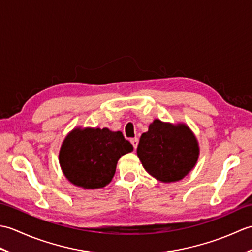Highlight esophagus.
Instances as JSON below:
<instances>
[{"instance_id":"obj_1","label":"esophagus","mask_w":252,"mask_h":252,"mask_svg":"<svg viewBox=\"0 0 252 252\" xmlns=\"http://www.w3.org/2000/svg\"><path fill=\"white\" fill-rule=\"evenodd\" d=\"M131 143H132L133 147H134V149H136V147H137V144H138V138H137V137H135V138H132V140H131Z\"/></svg>"}]
</instances>
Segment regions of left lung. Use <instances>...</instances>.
Wrapping results in <instances>:
<instances>
[{"label": "left lung", "mask_w": 252, "mask_h": 252, "mask_svg": "<svg viewBox=\"0 0 252 252\" xmlns=\"http://www.w3.org/2000/svg\"><path fill=\"white\" fill-rule=\"evenodd\" d=\"M136 153L149 174L171 183L185 178L195 167L199 146L194 133L184 123L172 125L155 119L142 134Z\"/></svg>", "instance_id": "obj_1"}]
</instances>
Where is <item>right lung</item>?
I'll return each instance as SVG.
<instances>
[{
    "label": "right lung",
    "instance_id": "right-lung-1",
    "mask_svg": "<svg viewBox=\"0 0 252 252\" xmlns=\"http://www.w3.org/2000/svg\"><path fill=\"white\" fill-rule=\"evenodd\" d=\"M132 151V144L120 131L76 127L63 140L58 159L70 183L84 189H96L110 183L118 160Z\"/></svg>",
    "mask_w": 252,
    "mask_h": 252
}]
</instances>
